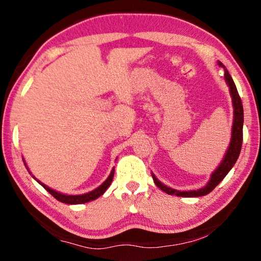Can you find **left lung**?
I'll list each match as a JSON object with an SVG mask.
<instances>
[{"mask_svg": "<svg viewBox=\"0 0 261 261\" xmlns=\"http://www.w3.org/2000/svg\"><path fill=\"white\" fill-rule=\"evenodd\" d=\"M220 67L224 68V65L219 62ZM224 79H226V83L228 84L229 90H230L231 94V100H232V106H233V122H232V130H231V140L230 145L227 149V153L224 154L223 160L221 161L219 167L213 171V174L211 175V179L208 180L204 188L199 190H192V191H178V190L171 189L167 185L162 184L160 180H159L155 176L152 174V177L154 183H155L159 189H161L162 191H165L168 194H175L177 197H201L206 196L210 192L214 190V188L218 185L221 180L226 177L227 174L230 171L231 168L235 165L238 155H240L241 148H242V143H243V122H244V113H243V105L241 96L238 94L237 88L235 83H233L232 78L229 73L228 70L224 68Z\"/></svg>", "mask_w": 261, "mask_h": 261, "instance_id": "1", "label": "left lung"}]
</instances>
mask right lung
Segmentation results:
<instances>
[{
    "label": "right lung",
    "instance_id": "add662e5",
    "mask_svg": "<svg viewBox=\"0 0 261 261\" xmlns=\"http://www.w3.org/2000/svg\"><path fill=\"white\" fill-rule=\"evenodd\" d=\"M25 166H26V162L24 161ZM28 167V166H26ZM29 169V168H28ZM114 173H115V168L112 170V173H110V175L108 176V178L105 180V182L100 185L99 188L94 189L93 191L91 192H87V193H84V194H76V196H72V194H64V193H61V192H57L55 191V190H53L50 188H48L47 185H45L41 182H39V180L37 179V182L42 185L43 188H45L48 192H49L53 197L55 198V199H57L61 202H64V204H70V205H76V204H84V202H88V201H92L96 199V198H99L100 196H102V194L106 192V190H107L109 188V185L112 184V180L114 178Z\"/></svg>",
    "mask_w": 261,
    "mask_h": 261
}]
</instances>
